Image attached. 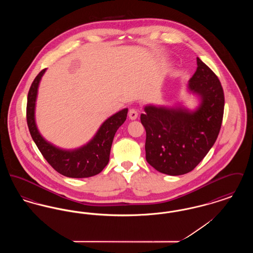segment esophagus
Instances as JSON below:
<instances>
[{
	"label": "esophagus",
	"instance_id": "obj_1",
	"mask_svg": "<svg viewBox=\"0 0 253 253\" xmlns=\"http://www.w3.org/2000/svg\"><path fill=\"white\" fill-rule=\"evenodd\" d=\"M128 116H129V119H130V120L134 121V120H136L137 117H138V112H137L135 109H131V110L129 111Z\"/></svg>",
	"mask_w": 253,
	"mask_h": 253
}]
</instances>
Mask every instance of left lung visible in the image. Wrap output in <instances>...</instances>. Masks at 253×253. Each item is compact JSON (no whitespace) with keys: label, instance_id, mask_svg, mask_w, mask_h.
<instances>
[{"label":"left lung","instance_id":"left-lung-1","mask_svg":"<svg viewBox=\"0 0 253 253\" xmlns=\"http://www.w3.org/2000/svg\"><path fill=\"white\" fill-rule=\"evenodd\" d=\"M187 90L197 96L193 110L148 104L140 121L146 130V160L158 171L181 175L193 170L216 141L225 98L220 81L199 58Z\"/></svg>","mask_w":253,"mask_h":253}]
</instances>
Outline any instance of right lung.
Instances as JSON below:
<instances>
[{
	"label": "right lung",
	"instance_id": "add662e5",
	"mask_svg": "<svg viewBox=\"0 0 253 253\" xmlns=\"http://www.w3.org/2000/svg\"><path fill=\"white\" fill-rule=\"evenodd\" d=\"M46 69L39 73L27 96L26 120L30 134L38 149L49 164L60 174L72 178H86L99 173L108 164L110 151L118 129L126 121L128 108H124L104 121L93 138L79 148L66 150L48 142L39 131L35 119L38 89Z\"/></svg>",
	"mask_w": 253,
	"mask_h": 253
}]
</instances>
